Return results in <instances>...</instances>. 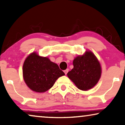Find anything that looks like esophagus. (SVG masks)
<instances>
[{
    "instance_id": "obj_1",
    "label": "esophagus",
    "mask_w": 125,
    "mask_h": 125,
    "mask_svg": "<svg viewBox=\"0 0 125 125\" xmlns=\"http://www.w3.org/2000/svg\"><path fill=\"white\" fill-rule=\"evenodd\" d=\"M68 71H69V70H68V69H66V70H65V71H64V73H65V74H67V73L68 72Z\"/></svg>"
}]
</instances>
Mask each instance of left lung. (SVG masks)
I'll return each mask as SVG.
<instances>
[{"label":"left lung","instance_id":"left-lung-1","mask_svg":"<svg viewBox=\"0 0 125 125\" xmlns=\"http://www.w3.org/2000/svg\"><path fill=\"white\" fill-rule=\"evenodd\" d=\"M73 64L74 67L67 76L79 89L88 90L97 84L101 76V67L91 51L76 57Z\"/></svg>","mask_w":125,"mask_h":125}]
</instances>
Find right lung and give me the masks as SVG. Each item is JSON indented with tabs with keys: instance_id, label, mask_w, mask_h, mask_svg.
<instances>
[{
	"instance_id": "1",
	"label": "right lung",
	"mask_w": 125,
	"mask_h": 125,
	"mask_svg": "<svg viewBox=\"0 0 125 125\" xmlns=\"http://www.w3.org/2000/svg\"><path fill=\"white\" fill-rule=\"evenodd\" d=\"M23 74L29 88L37 93H43L52 88L57 78L65 73L48 58L33 52L25 60Z\"/></svg>"
}]
</instances>
